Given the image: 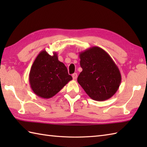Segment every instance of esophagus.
Returning a JSON list of instances; mask_svg holds the SVG:
<instances>
[{
  "label": "esophagus",
  "mask_w": 147,
  "mask_h": 147,
  "mask_svg": "<svg viewBox=\"0 0 147 147\" xmlns=\"http://www.w3.org/2000/svg\"><path fill=\"white\" fill-rule=\"evenodd\" d=\"M72 76H73V80H76L77 77H78V74H77V73H74L72 74Z\"/></svg>",
  "instance_id": "34e87169"
}]
</instances>
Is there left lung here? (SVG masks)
I'll return each mask as SVG.
<instances>
[{
    "label": "left lung",
    "mask_w": 147,
    "mask_h": 147,
    "mask_svg": "<svg viewBox=\"0 0 147 147\" xmlns=\"http://www.w3.org/2000/svg\"><path fill=\"white\" fill-rule=\"evenodd\" d=\"M79 55L83 71L77 80L86 94L96 101L111 98L120 86L121 75L111 56L98 47H92Z\"/></svg>",
    "instance_id": "obj_1"
}]
</instances>
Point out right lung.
Listing matches in <instances>:
<instances>
[{"label": "right lung", "mask_w": 147, "mask_h": 147, "mask_svg": "<svg viewBox=\"0 0 147 147\" xmlns=\"http://www.w3.org/2000/svg\"><path fill=\"white\" fill-rule=\"evenodd\" d=\"M72 80L64 64L58 60L57 53L51 55L45 50L37 55L29 74L31 88L43 98H52Z\"/></svg>", "instance_id": "1"}]
</instances>
